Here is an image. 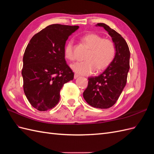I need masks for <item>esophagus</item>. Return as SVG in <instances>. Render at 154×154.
<instances>
[{
	"mask_svg": "<svg viewBox=\"0 0 154 154\" xmlns=\"http://www.w3.org/2000/svg\"><path fill=\"white\" fill-rule=\"evenodd\" d=\"M78 77H79V75H78V74H74V79H76Z\"/></svg>",
	"mask_w": 154,
	"mask_h": 154,
	"instance_id": "esophagus-1",
	"label": "esophagus"
}]
</instances>
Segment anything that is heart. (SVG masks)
Wrapping results in <instances>:
<instances>
[{"instance_id":"obj_1","label":"heart","mask_w":154,"mask_h":154,"mask_svg":"<svg viewBox=\"0 0 154 154\" xmlns=\"http://www.w3.org/2000/svg\"><path fill=\"white\" fill-rule=\"evenodd\" d=\"M82 41L90 50L85 57V61L77 62L71 67L74 72L83 75H88L96 70L100 71L108 67L116 55V46L112 41L103 39L96 33H87L82 37ZM64 54L69 60L74 59V43L69 40L64 47Z\"/></svg>"}]
</instances>
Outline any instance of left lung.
Instances as JSON below:
<instances>
[{
    "label": "left lung",
    "instance_id": "obj_1",
    "mask_svg": "<svg viewBox=\"0 0 154 154\" xmlns=\"http://www.w3.org/2000/svg\"><path fill=\"white\" fill-rule=\"evenodd\" d=\"M96 26L103 27L108 32L114 43L116 52L112 62L103 73L88 78V86L83 96L91 106L109 109L116 103L127 83L130 69V50L122 35L109 26L98 23Z\"/></svg>",
    "mask_w": 154,
    "mask_h": 154
}]
</instances>
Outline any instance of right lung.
Masks as SVG:
<instances>
[{"label": "right lung", "mask_w": 154, "mask_h": 154, "mask_svg": "<svg viewBox=\"0 0 154 154\" xmlns=\"http://www.w3.org/2000/svg\"><path fill=\"white\" fill-rule=\"evenodd\" d=\"M79 27L52 24L30 40L23 57V88L30 104L40 111L53 109L60 100L63 85L74 72L65 59L69 36Z\"/></svg>", "instance_id": "add662e5"}]
</instances>
